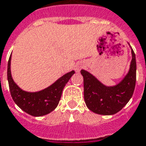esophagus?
Returning <instances> with one entry per match:
<instances>
[{
	"mask_svg": "<svg viewBox=\"0 0 146 146\" xmlns=\"http://www.w3.org/2000/svg\"><path fill=\"white\" fill-rule=\"evenodd\" d=\"M81 68H82V66H81V64H79V65H77L76 67V72H79L80 70H81Z\"/></svg>",
	"mask_w": 146,
	"mask_h": 146,
	"instance_id": "1",
	"label": "esophagus"
}]
</instances>
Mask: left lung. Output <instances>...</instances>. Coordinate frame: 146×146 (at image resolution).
<instances>
[{"label":"left lung","mask_w":146,"mask_h":146,"mask_svg":"<svg viewBox=\"0 0 146 146\" xmlns=\"http://www.w3.org/2000/svg\"><path fill=\"white\" fill-rule=\"evenodd\" d=\"M132 60L129 73L115 86L108 87L87 71H80L84 77V97L88 108L99 115H110L121 111L132 97L136 84V58L131 49Z\"/></svg>","instance_id":"8db88e82"}]
</instances>
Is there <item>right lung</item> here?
<instances>
[{"label": "right lung", "mask_w": 146, "mask_h": 146, "mask_svg": "<svg viewBox=\"0 0 146 146\" xmlns=\"http://www.w3.org/2000/svg\"><path fill=\"white\" fill-rule=\"evenodd\" d=\"M10 64L11 56L9 57L8 62L7 76L13 100L23 111L35 117L47 115L57 108L62 96L63 88L71 76L75 73L74 71H71L60 77L50 87L36 92H28L22 90L14 82L11 75Z\"/></svg>", "instance_id": "obj_1"}]
</instances>
